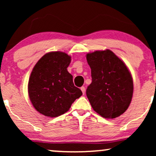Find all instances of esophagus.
Returning <instances> with one entry per match:
<instances>
[{"label":"esophagus","instance_id":"obj_1","mask_svg":"<svg viewBox=\"0 0 156 156\" xmlns=\"http://www.w3.org/2000/svg\"><path fill=\"white\" fill-rule=\"evenodd\" d=\"M81 90H82L83 94L84 95V94H85V87H81Z\"/></svg>","mask_w":156,"mask_h":156}]
</instances>
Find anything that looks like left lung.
I'll return each mask as SVG.
<instances>
[{
	"instance_id": "obj_1",
	"label": "left lung",
	"mask_w": 156,
	"mask_h": 156,
	"mask_svg": "<svg viewBox=\"0 0 156 156\" xmlns=\"http://www.w3.org/2000/svg\"><path fill=\"white\" fill-rule=\"evenodd\" d=\"M92 82L87 97L93 109L105 119L123 114L131 104L133 79L128 68L112 51H95L87 55Z\"/></svg>"
}]
</instances>
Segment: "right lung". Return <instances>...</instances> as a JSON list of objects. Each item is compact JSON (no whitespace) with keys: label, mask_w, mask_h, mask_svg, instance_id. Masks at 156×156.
I'll return each mask as SVG.
<instances>
[{"label":"right lung","mask_w":156,"mask_h":156,"mask_svg":"<svg viewBox=\"0 0 156 156\" xmlns=\"http://www.w3.org/2000/svg\"><path fill=\"white\" fill-rule=\"evenodd\" d=\"M71 57L62 52L47 53L40 59L28 82L30 99L36 110L49 117H57L69 109L82 95L73 83L67 68Z\"/></svg>","instance_id":"add662e5"}]
</instances>
